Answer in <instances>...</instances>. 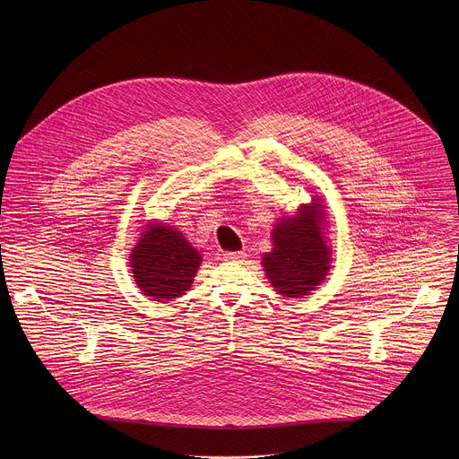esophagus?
Wrapping results in <instances>:
<instances>
[{
	"mask_svg": "<svg viewBox=\"0 0 459 459\" xmlns=\"http://www.w3.org/2000/svg\"><path fill=\"white\" fill-rule=\"evenodd\" d=\"M246 256H247V255H246L244 251H235V253H226V255H224V260H226V262L240 263L246 260Z\"/></svg>",
	"mask_w": 459,
	"mask_h": 459,
	"instance_id": "34e87169",
	"label": "esophagus"
}]
</instances>
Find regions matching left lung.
<instances>
[{"mask_svg": "<svg viewBox=\"0 0 459 459\" xmlns=\"http://www.w3.org/2000/svg\"><path fill=\"white\" fill-rule=\"evenodd\" d=\"M322 204H306L293 219H281L272 231L273 249L264 255V272L275 291L299 299L327 275L330 251L322 237Z\"/></svg>", "mask_w": 459, "mask_h": 459, "instance_id": "1", "label": "left lung"}]
</instances>
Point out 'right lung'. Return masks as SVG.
<instances>
[{
	"instance_id": "right-lung-1",
	"label": "right lung",
	"mask_w": 459,
	"mask_h": 459,
	"mask_svg": "<svg viewBox=\"0 0 459 459\" xmlns=\"http://www.w3.org/2000/svg\"><path fill=\"white\" fill-rule=\"evenodd\" d=\"M131 258L135 284L157 302L184 295L201 263L196 249L180 231L160 224L143 233Z\"/></svg>"
}]
</instances>
